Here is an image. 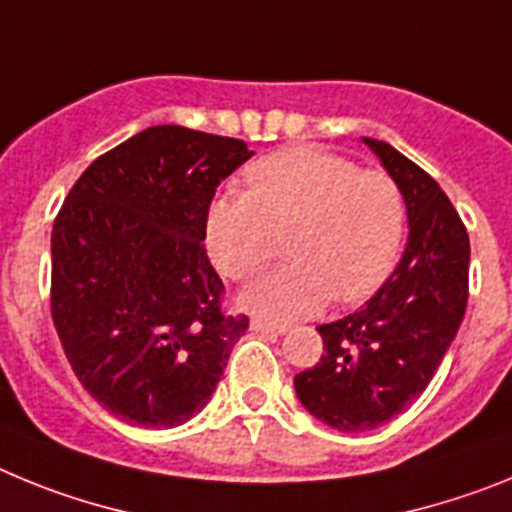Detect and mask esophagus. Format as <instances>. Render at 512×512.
Returning <instances> with one entry per match:
<instances>
[{
  "label": "esophagus",
  "mask_w": 512,
  "mask_h": 512,
  "mask_svg": "<svg viewBox=\"0 0 512 512\" xmlns=\"http://www.w3.org/2000/svg\"><path fill=\"white\" fill-rule=\"evenodd\" d=\"M251 330H256V333H271V336H282V333H287V325L269 323V320H264V318H253Z\"/></svg>",
  "instance_id": "1"
}]
</instances>
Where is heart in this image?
I'll return each instance as SVG.
<instances>
[{"label": "heart", "mask_w": 512, "mask_h": 512, "mask_svg": "<svg viewBox=\"0 0 512 512\" xmlns=\"http://www.w3.org/2000/svg\"><path fill=\"white\" fill-rule=\"evenodd\" d=\"M248 194H228L207 212V251L230 279H248L287 235L292 264L269 271L241 295L246 310L271 320L300 318L330 297L372 295L397 261L405 200L390 174L295 146L248 166Z\"/></svg>", "instance_id": "obj_1"}]
</instances>
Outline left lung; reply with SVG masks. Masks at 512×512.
Listing matches in <instances>:
<instances>
[{
  "label": "left lung",
  "instance_id": "obj_1",
  "mask_svg": "<svg viewBox=\"0 0 512 512\" xmlns=\"http://www.w3.org/2000/svg\"><path fill=\"white\" fill-rule=\"evenodd\" d=\"M408 207V246L364 307L318 325L323 356L295 377L300 402L336 431H372L413 405L464 320L469 235L433 176L390 143L364 138Z\"/></svg>",
  "mask_w": 512,
  "mask_h": 512
}]
</instances>
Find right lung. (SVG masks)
<instances>
[{"label": "right lung", "instance_id": "obj_1", "mask_svg": "<svg viewBox=\"0 0 512 512\" xmlns=\"http://www.w3.org/2000/svg\"><path fill=\"white\" fill-rule=\"evenodd\" d=\"M251 156L238 138L156 125L99 156L56 215L53 325L84 390L125 423H187L248 330L220 307L202 241L217 184Z\"/></svg>", "mask_w": 512, "mask_h": 512}]
</instances>
